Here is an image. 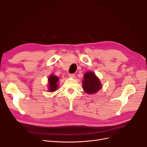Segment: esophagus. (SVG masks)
Listing matches in <instances>:
<instances>
[{"instance_id":"esophagus-1","label":"esophagus","mask_w":147,"mask_h":147,"mask_svg":"<svg viewBox=\"0 0 147 147\" xmlns=\"http://www.w3.org/2000/svg\"><path fill=\"white\" fill-rule=\"evenodd\" d=\"M68 76L69 77V78H74L75 77V74H69Z\"/></svg>"}]
</instances>
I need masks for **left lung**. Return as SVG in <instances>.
<instances>
[{"label":"left lung","mask_w":147,"mask_h":147,"mask_svg":"<svg viewBox=\"0 0 147 147\" xmlns=\"http://www.w3.org/2000/svg\"><path fill=\"white\" fill-rule=\"evenodd\" d=\"M83 79V88L86 94H95L102 88L101 82L93 72L86 73Z\"/></svg>","instance_id":"obj_1"}]
</instances>
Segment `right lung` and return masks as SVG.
<instances>
[{
  "label": "right lung",
  "mask_w": 147,
  "mask_h": 147,
  "mask_svg": "<svg viewBox=\"0 0 147 147\" xmlns=\"http://www.w3.org/2000/svg\"><path fill=\"white\" fill-rule=\"evenodd\" d=\"M59 81V78L57 76L54 75H51L48 78L49 82V91L54 92L57 90L58 84Z\"/></svg>",
  "instance_id": "1"
}]
</instances>
